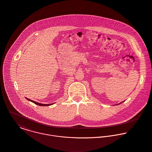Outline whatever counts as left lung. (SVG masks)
Listing matches in <instances>:
<instances>
[{"mask_svg":"<svg viewBox=\"0 0 152 152\" xmlns=\"http://www.w3.org/2000/svg\"><path fill=\"white\" fill-rule=\"evenodd\" d=\"M120 104H121V103H120Z\"/></svg>","mask_w":152,"mask_h":152,"instance_id":"obj_1","label":"left lung"}]
</instances>
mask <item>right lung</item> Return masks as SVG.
I'll return each mask as SVG.
<instances>
[{
	"instance_id": "add662e5",
	"label": "right lung",
	"mask_w": 152,
	"mask_h": 152,
	"mask_svg": "<svg viewBox=\"0 0 152 152\" xmlns=\"http://www.w3.org/2000/svg\"><path fill=\"white\" fill-rule=\"evenodd\" d=\"M26 99L28 100L31 101V102H34V103H35V104L38 105H40V106H48V105H52V104H53H53H41V103L37 102H36V101H32V100H30V99H27V98H26Z\"/></svg>"
}]
</instances>
